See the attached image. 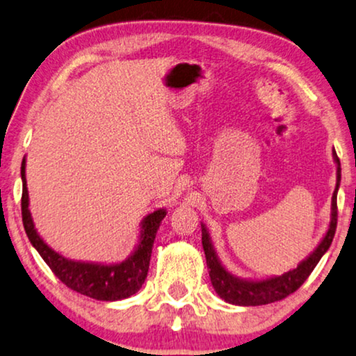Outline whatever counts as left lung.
Returning a JSON list of instances; mask_svg holds the SVG:
<instances>
[{
    "instance_id": "1",
    "label": "left lung",
    "mask_w": 356,
    "mask_h": 356,
    "mask_svg": "<svg viewBox=\"0 0 356 356\" xmlns=\"http://www.w3.org/2000/svg\"><path fill=\"white\" fill-rule=\"evenodd\" d=\"M334 161L337 164V184H335L332 203H330V222L327 232L321 242L318 243V247L303 261H300L297 268L284 273L282 276H273L268 279H242L234 276L219 261L208 229L202 222V243L204 257H207L209 277H211L214 290H216V293L224 302L238 305V307H258V305L274 303L289 297L290 293H293L308 279L313 269L316 268L319 259L329 250L335 234V227H337V190L340 187V161L335 152Z\"/></svg>"
}]
</instances>
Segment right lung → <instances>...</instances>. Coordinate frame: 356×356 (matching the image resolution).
<instances>
[{"label": "right lung", "mask_w": 356, "mask_h": 356, "mask_svg": "<svg viewBox=\"0 0 356 356\" xmlns=\"http://www.w3.org/2000/svg\"><path fill=\"white\" fill-rule=\"evenodd\" d=\"M22 177V222L26 234L32 247L40 253L43 261L48 264L63 284L76 292L87 295L90 298L102 300V302H116V300L129 298L137 293L147 279L149 258L154 237L159 229V224L166 216V209L159 208L156 211L147 214L140 226V237L137 247L129 258L121 263H93V261H76L69 259L49 247L35 229L32 214L29 209V190L26 180V159L21 166Z\"/></svg>", "instance_id": "right-lung-1"}]
</instances>
